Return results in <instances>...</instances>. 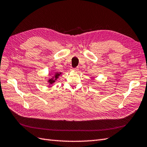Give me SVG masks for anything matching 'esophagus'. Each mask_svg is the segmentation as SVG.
<instances>
[{
    "label": "esophagus",
    "instance_id": "esophagus-1",
    "mask_svg": "<svg viewBox=\"0 0 147 147\" xmlns=\"http://www.w3.org/2000/svg\"><path fill=\"white\" fill-rule=\"evenodd\" d=\"M72 70H75V71H77L78 70H79V68H78V67L74 68H72Z\"/></svg>",
    "mask_w": 147,
    "mask_h": 147
}]
</instances>
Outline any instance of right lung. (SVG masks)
Instances as JSON below:
<instances>
[{
  "mask_svg": "<svg viewBox=\"0 0 147 147\" xmlns=\"http://www.w3.org/2000/svg\"><path fill=\"white\" fill-rule=\"evenodd\" d=\"M60 74H58V73H57L56 74H55V78H51V79H50V80H48L49 83H50V84H53V82H55V80H56V79H57L58 77L60 76Z\"/></svg>",
  "mask_w": 147,
  "mask_h": 147,
  "instance_id": "obj_1",
  "label": "right lung"
}]
</instances>
